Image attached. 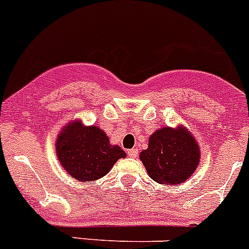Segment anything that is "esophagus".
I'll return each mask as SVG.
<instances>
[{"instance_id":"esophagus-1","label":"esophagus","mask_w":249,"mask_h":249,"mask_svg":"<svg viewBox=\"0 0 249 249\" xmlns=\"http://www.w3.org/2000/svg\"><path fill=\"white\" fill-rule=\"evenodd\" d=\"M127 153H128L129 157L135 158V157H137V156H138V149L137 148H132V149H129Z\"/></svg>"}]
</instances>
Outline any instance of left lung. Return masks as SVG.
<instances>
[{
  "label": "left lung",
  "mask_w": 249,
  "mask_h": 249,
  "mask_svg": "<svg viewBox=\"0 0 249 249\" xmlns=\"http://www.w3.org/2000/svg\"><path fill=\"white\" fill-rule=\"evenodd\" d=\"M140 160L153 181L171 186L190 179L198 168L201 151L187 127L167 126L149 136L148 148L141 152Z\"/></svg>",
  "instance_id": "obj_1"
}]
</instances>
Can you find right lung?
<instances>
[{"label": "right lung", "mask_w": 249, "mask_h": 249, "mask_svg": "<svg viewBox=\"0 0 249 249\" xmlns=\"http://www.w3.org/2000/svg\"><path fill=\"white\" fill-rule=\"evenodd\" d=\"M56 155L59 164L73 179L97 181L106 176L126 152L111 144L108 136L97 126H85L80 118L61 128L56 140Z\"/></svg>", "instance_id": "right-lung-1"}]
</instances>
